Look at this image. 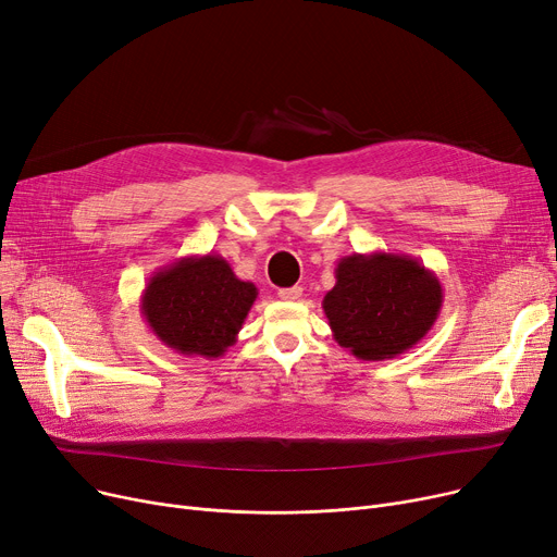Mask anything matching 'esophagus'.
I'll list each match as a JSON object with an SVG mask.
<instances>
[{"label":"esophagus","instance_id":"obj_1","mask_svg":"<svg viewBox=\"0 0 557 557\" xmlns=\"http://www.w3.org/2000/svg\"><path fill=\"white\" fill-rule=\"evenodd\" d=\"M277 296H280L282 300H286V302H294V300H298V298L302 296V288H300V286L280 288V290H277Z\"/></svg>","mask_w":557,"mask_h":557}]
</instances>
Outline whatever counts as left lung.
<instances>
[{
	"label": "left lung",
	"mask_w": 557,
	"mask_h": 557,
	"mask_svg": "<svg viewBox=\"0 0 557 557\" xmlns=\"http://www.w3.org/2000/svg\"><path fill=\"white\" fill-rule=\"evenodd\" d=\"M323 298L334 341L361 361L395 359L416 347L443 309V284L411 255L355 252L336 263Z\"/></svg>",
	"instance_id": "left-lung-1"
}]
</instances>
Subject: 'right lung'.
Instances as JSON below:
<instances>
[{"mask_svg":"<svg viewBox=\"0 0 557 557\" xmlns=\"http://www.w3.org/2000/svg\"><path fill=\"white\" fill-rule=\"evenodd\" d=\"M257 300V286L234 275L214 252L175 259L146 282L139 309L146 325L185 357L221 359Z\"/></svg>","mask_w":557,"mask_h":557,"instance_id":"obj_1","label":"right lung"}]
</instances>
